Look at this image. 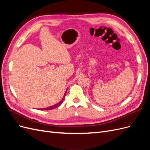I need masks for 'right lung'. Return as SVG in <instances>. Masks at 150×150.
<instances>
[{
	"label": "right lung",
	"mask_w": 150,
	"mask_h": 150,
	"mask_svg": "<svg viewBox=\"0 0 150 150\" xmlns=\"http://www.w3.org/2000/svg\"><path fill=\"white\" fill-rule=\"evenodd\" d=\"M66 93H67V90H66V91L65 92L64 98H63L62 99V100H61L60 102H59L57 104H54V105H53V106H50V107L46 108H42V109H41V110H53V109H55V108H58V107L59 106L61 105V104H62V103L63 100H64V98H65V96H66Z\"/></svg>",
	"instance_id": "right-lung-1"
}]
</instances>
